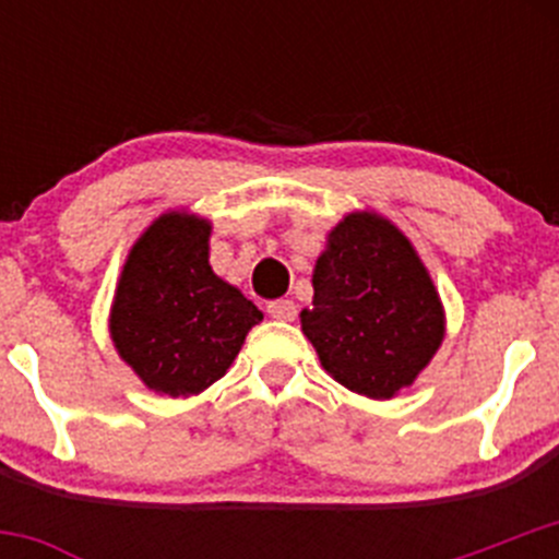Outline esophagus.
<instances>
[{"instance_id":"esophagus-1","label":"esophagus","mask_w":559,"mask_h":559,"mask_svg":"<svg viewBox=\"0 0 559 559\" xmlns=\"http://www.w3.org/2000/svg\"><path fill=\"white\" fill-rule=\"evenodd\" d=\"M267 313L278 321H295L297 306H295V300H275L267 306Z\"/></svg>"}]
</instances>
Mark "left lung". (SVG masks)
Segmentation results:
<instances>
[{
	"instance_id": "left-lung-1",
	"label": "left lung",
	"mask_w": 559,
	"mask_h": 559,
	"mask_svg": "<svg viewBox=\"0 0 559 559\" xmlns=\"http://www.w3.org/2000/svg\"><path fill=\"white\" fill-rule=\"evenodd\" d=\"M302 335L321 368L370 400L419 379L447 335V313L414 243L376 211L346 213L313 267Z\"/></svg>"
}]
</instances>
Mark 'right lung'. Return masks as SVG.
I'll use <instances>...</instances> for the list:
<instances>
[{
    "label": "right lung",
    "instance_id": "add662e5",
    "mask_svg": "<svg viewBox=\"0 0 559 559\" xmlns=\"http://www.w3.org/2000/svg\"><path fill=\"white\" fill-rule=\"evenodd\" d=\"M211 222L167 211L129 248L110 306L118 357L156 394L191 397L222 379L262 311L211 267Z\"/></svg>",
    "mask_w": 559,
    "mask_h": 559
}]
</instances>
